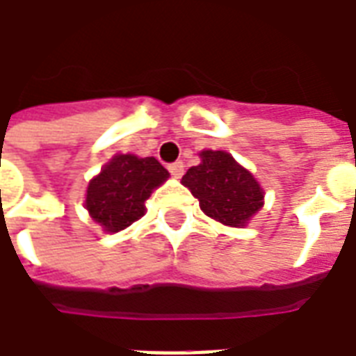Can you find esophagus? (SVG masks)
<instances>
[{"instance_id": "34e87169", "label": "esophagus", "mask_w": 356, "mask_h": 356, "mask_svg": "<svg viewBox=\"0 0 356 356\" xmlns=\"http://www.w3.org/2000/svg\"><path fill=\"white\" fill-rule=\"evenodd\" d=\"M168 170H170V173L173 175V177L179 179L181 175H183V173H185V163L173 162V163H170V168H168Z\"/></svg>"}]
</instances>
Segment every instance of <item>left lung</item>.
I'll list each match as a JSON object with an SVG mask.
<instances>
[{"label":"left lung","mask_w":356,"mask_h":356,"mask_svg":"<svg viewBox=\"0 0 356 356\" xmlns=\"http://www.w3.org/2000/svg\"><path fill=\"white\" fill-rule=\"evenodd\" d=\"M200 158L181 183L198 198L206 216L229 227H244L263 208L261 185L225 150H202Z\"/></svg>","instance_id":"left-lung-1"}]
</instances>
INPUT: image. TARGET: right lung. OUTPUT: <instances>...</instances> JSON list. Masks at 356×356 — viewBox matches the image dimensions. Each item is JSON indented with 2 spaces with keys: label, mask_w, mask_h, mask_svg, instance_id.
Instances as JSON below:
<instances>
[{
  "label": "right lung",
  "mask_w": 356,
  "mask_h": 356,
  "mask_svg": "<svg viewBox=\"0 0 356 356\" xmlns=\"http://www.w3.org/2000/svg\"><path fill=\"white\" fill-rule=\"evenodd\" d=\"M170 177L156 158L116 154L89 181L86 208L106 232L124 231L145 216V200Z\"/></svg>",
  "instance_id": "add662e5"
}]
</instances>
